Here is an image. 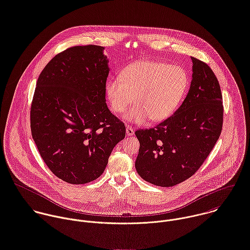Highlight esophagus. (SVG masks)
<instances>
[{"instance_id":"obj_1","label":"esophagus","mask_w":250,"mask_h":250,"mask_svg":"<svg viewBox=\"0 0 250 250\" xmlns=\"http://www.w3.org/2000/svg\"><path fill=\"white\" fill-rule=\"evenodd\" d=\"M125 131H126V135L127 136H132L134 134V129L131 126H127Z\"/></svg>"}]
</instances>
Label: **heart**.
I'll list each match as a JSON object with an SVG mask.
<instances>
[{
	"instance_id": "1",
	"label": "heart",
	"mask_w": 250,
	"mask_h": 250,
	"mask_svg": "<svg viewBox=\"0 0 250 250\" xmlns=\"http://www.w3.org/2000/svg\"><path fill=\"white\" fill-rule=\"evenodd\" d=\"M188 87V75L176 64L155 61H139L128 64L120 77L109 78L106 95L115 113H123L136 102L124 119L143 124L149 119L161 122L172 116Z\"/></svg>"
}]
</instances>
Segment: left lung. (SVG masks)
Masks as SVG:
<instances>
[{
    "mask_svg": "<svg viewBox=\"0 0 250 250\" xmlns=\"http://www.w3.org/2000/svg\"><path fill=\"white\" fill-rule=\"evenodd\" d=\"M192 79L181 107L149 129H138L137 174L163 188L179 185L194 175L214 148L222 131L223 99L210 66L191 57Z\"/></svg>",
    "mask_w": 250,
    "mask_h": 250,
    "instance_id": "8db88e82",
    "label": "left lung"
}]
</instances>
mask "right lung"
I'll return each mask as SVG.
<instances>
[{"label":"right lung","instance_id":"1","mask_svg":"<svg viewBox=\"0 0 250 250\" xmlns=\"http://www.w3.org/2000/svg\"><path fill=\"white\" fill-rule=\"evenodd\" d=\"M104 47L75 46L58 54L40 73L32 100L33 140L51 172L71 185L98 179L125 136L106 104L110 71Z\"/></svg>","mask_w":250,"mask_h":250}]
</instances>
